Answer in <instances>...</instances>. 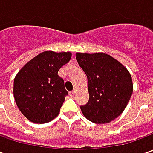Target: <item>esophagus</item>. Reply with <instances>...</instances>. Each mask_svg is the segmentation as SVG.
<instances>
[{
	"label": "esophagus",
	"mask_w": 153,
	"mask_h": 153,
	"mask_svg": "<svg viewBox=\"0 0 153 153\" xmlns=\"http://www.w3.org/2000/svg\"><path fill=\"white\" fill-rule=\"evenodd\" d=\"M69 94L71 96V97H73L74 95L76 94V90H72V91H71V92H69Z\"/></svg>",
	"instance_id": "obj_1"
}]
</instances>
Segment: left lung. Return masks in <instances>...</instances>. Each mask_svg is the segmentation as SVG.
Segmentation results:
<instances>
[{
    "mask_svg": "<svg viewBox=\"0 0 153 153\" xmlns=\"http://www.w3.org/2000/svg\"><path fill=\"white\" fill-rule=\"evenodd\" d=\"M76 60L88 78L89 100L81 111L94 123H108L120 116L133 93L127 68L105 53H76Z\"/></svg>",
    "mask_w": 153,
    "mask_h": 153,
    "instance_id": "8db88e82",
    "label": "left lung"
}]
</instances>
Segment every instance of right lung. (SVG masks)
Instances as JSON below:
<instances>
[{"label": "right lung", "mask_w": 153, "mask_h": 153, "mask_svg": "<svg viewBox=\"0 0 153 153\" xmlns=\"http://www.w3.org/2000/svg\"><path fill=\"white\" fill-rule=\"evenodd\" d=\"M71 55V52L44 51L27 62L15 76V102L28 120L45 123L59 115L68 92L58 71Z\"/></svg>", "instance_id": "1"}]
</instances>
